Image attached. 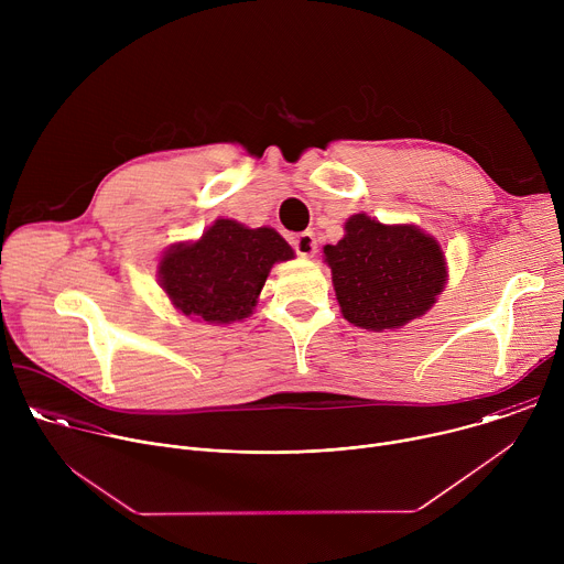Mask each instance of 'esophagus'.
I'll return each instance as SVG.
<instances>
[{
  "mask_svg": "<svg viewBox=\"0 0 564 564\" xmlns=\"http://www.w3.org/2000/svg\"><path fill=\"white\" fill-rule=\"evenodd\" d=\"M294 250L301 259H312L316 252V240L312 236V231H303L294 238Z\"/></svg>",
  "mask_w": 564,
  "mask_h": 564,
  "instance_id": "34e87169",
  "label": "esophagus"
}]
</instances>
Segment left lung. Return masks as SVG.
Segmentation results:
<instances>
[{
	"label": "left lung",
	"instance_id": "obj_1",
	"mask_svg": "<svg viewBox=\"0 0 564 564\" xmlns=\"http://www.w3.org/2000/svg\"><path fill=\"white\" fill-rule=\"evenodd\" d=\"M341 314L352 326L386 333L424 316L444 292L448 263L437 238L417 225H386L355 214L337 246L324 248Z\"/></svg>",
	"mask_w": 564,
	"mask_h": 564
}]
</instances>
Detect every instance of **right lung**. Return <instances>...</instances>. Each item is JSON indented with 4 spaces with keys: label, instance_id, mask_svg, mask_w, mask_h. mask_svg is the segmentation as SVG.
Segmentation results:
<instances>
[{
    "label": "right lung",
    "instance_id": "obj_1",
    "mask_svg": "<svg viewBox=\"0 0 564 564\" xmlns=\"http://www.w3.org/2000/svg\"><path fill=\"white\" fill-rule=\"evenodd\" d=\"M292 259L294 250L276 229L216 218L200 238L170 246L155 276L178 312L227 326L252 316L270 270Z\"/></svg>",
    "mask_w": 564,
    "mask_h": 564
}]
</instances>
